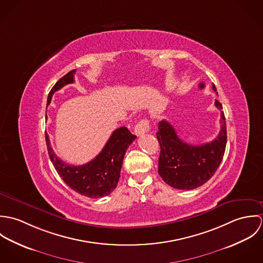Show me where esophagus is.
Instances as JSON below:
<instances>
[{
  "label": "esophagus",
  "instance_id": "1",
  "mask_svg": "<svg viewBox=\"0 0 263 263\" xmlns=\"http://www.w3.org/2000/svg\"><path fill=\"white\" fill-rule=\"evenodd\" d=\"M150 121L149 119L145 118V119H142L140 120L136 126H135V134L137 136H143L144 134L148 133L150 130Z\"/></svg>",
  "mask_w": 263,
  "mask_h": 263
}]
</instances>
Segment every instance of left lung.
<instances>
[{
	"mask_svg": "<svg viewBox=\"0 0 263 263\" xmlns=\"http://www.w3.org/2000/svg\"><path fill=\"white\" fill-rule=\"evenodd\" d=\"M213 90L217 91L214 84ZM215 105L218 109H223L218 100ZM221 130L214 141L192 146L179 139L168 121L159 122L157 139L161 152L158 172L168 185L189 190L201 186L213 177L225 154L227 127L224 111H221Z\"/></svg>",
	"mask_w": 263,
	"mask_h": 263,
	"instance_id": "left-lung-1",
	"label": "left lung"
}]
</instances>
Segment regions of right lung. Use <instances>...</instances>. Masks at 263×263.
Instances as JSON below:
<instances>
[{
    "instance_id": "add662e5",
    "label": "right lung",
    "mask_w": 263,
    "mask_h": 263,
    "mask_svg": "<svg viewBox=\"0 0 263 263\" xmlns=\"http://www.w3.org/2000/svg\"><path fill=\"white\" fill-rule=\"evenodd\" d=\"M75 72L76 70L69 72L55 83L48 94L47 105H49L55 91L74 83ZM136 138L125 126H121L113 132L108 142L96 158L87 164L72 166L58 158L50 146L48 135L45 134L50 161L61 178L76 192L90 198L106 196L115 189L120 177L124 154Z\"/></svg>"
}]
</instances>
